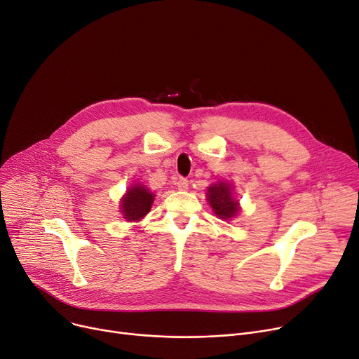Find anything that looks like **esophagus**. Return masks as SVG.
Returning <instances> with one entry per match:
<instances>
[{
    "mask_svg": "<svg viewBox=\"0 0 359 359\" xmlns=\"http://www.w3.org/2000/svg\"><path fill=\"white\" fill-rule=\"evenodd\" d=\"M176 186L179 191H187L189 189V180L184 179V177H179L177 182H176Z\"/></svg>",
    "mask_w": 359,
    "mask_h": 359,
    "instance_id": "34e87169",
    "label": "esophagus"
}]
</instances>
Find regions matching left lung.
Instances as JSON below:
<instances>
[{"mask_svg": "<svg viewBox=\"0 0 359 359\" xmlns=\"http://www.w3.org/2000/svg\"><path fill=\"white\" fill-rule=\"evenodd\" d=\"M208 201L214 212L222 219H230L238 212V201L234 199L231 187L227 183L212 184L208 189Z\"/></svg>", "mask_w": 359, "mask_h": 359, "instance_id": "1", "label": "left lung"}]
</instances>
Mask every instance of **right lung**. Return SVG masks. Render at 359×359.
I'll return each mask as SVG.
<instances>
[{"instance_id": "right-lung-1", "label": "right lung", "mask_w": 359, "mask_h": 359, "mask_svg": "<svg viewBox=\"0 0 359 359\" xmlns=\"http://www.w3.org/2000/svg\"><path fill=\"white\" fill-rule=\"evenodd\" d=\"M154 195L144 186L135 184L128 191L122 199V214L128 221H138L147 215L153 205Z\"/></svg>"}]
</instances>
